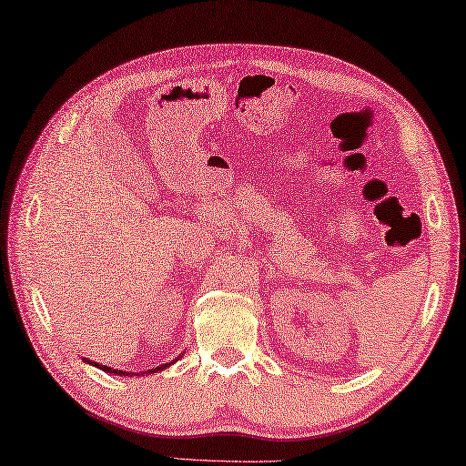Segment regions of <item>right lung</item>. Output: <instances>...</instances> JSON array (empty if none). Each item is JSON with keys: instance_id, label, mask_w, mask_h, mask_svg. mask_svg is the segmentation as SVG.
<instances>
[{"instance_id": "add662e5", "label": "right lung", "mask_w": 466, "mask_h": 466, "mask_svg": "<svg viewBox=\"0 0 466 466\" xmlns=\"http://www.w3.org/2000/svg\"><path fill=\"white\" fill-rule=\"evenodd\" d=\"M86 361H88V364H93V366L98 368L96 361H90V360H86ZM164 368H167V364H164V366H160V368H156L154 371H160V370H164ZM100 370H105V371H108V373H118V376H122V373H127V371H120V370H112V368H108V366H102Z\"/></svg>"}]
</instances>
